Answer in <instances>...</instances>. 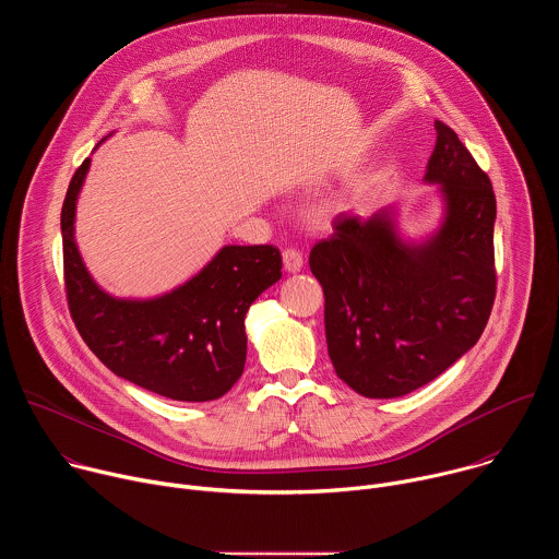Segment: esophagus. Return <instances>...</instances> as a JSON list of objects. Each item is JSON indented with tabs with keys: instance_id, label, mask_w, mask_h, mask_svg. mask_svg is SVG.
Instances as JSON below:
<instances>
[{
	"instance_id": "esophagus-1",
	"label": "esophagus",
	"mask_w": 559,
	"mask_h": 559,
	"mask_svg": "<svg viewBox=\"0 0 559 559\" xmlns=\"http://www.w3.org/2000/svg\"><path fill=\"white\" fill-rule=\"evenodd\" d=\"M302 252H298V250H294V248H287V250H283V265H285V270L287 272H300L302 270Z\"/></svg>"
}]
</instances>
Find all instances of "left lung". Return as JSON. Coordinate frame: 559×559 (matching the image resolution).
Wrapping results in <instances>:
<instances>
[{
    "label": "left lung",
    "instance_id": "obj_1",
    "mask_svg": "<svg viewBox=\"0 0 559 559\" xmlns=\"http://www.w3.org/2000/svg\"><path fill=\"white\" fill-rule=\"evenodd\" d=\"M425 179L440 183L444 223L423 246L395 234L391 210L338 214L309 270L323 285L328 352L365 397L405 395L483 336L496 300V194L457 134L436 119Z\"/></svg>",
    "mask_w": 559,
    "mask_h": 559
}]
</instances>
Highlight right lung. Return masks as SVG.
Segmentation results:
<instances>
[{
    "label": "right lung",
    "mask_w": 559,
    "mask_h": 559,
    "mask_svg": "<svg viewBox=\"0 0 559 559\" xmlns=\"http://www.w3.org/2000/svg\"><path fill=\"white\" fill-rule=\"evenodd\" d=\"M91 158L70 179L61 207L63 283L76 332L119 378L170 401L207 403L241 378L246 313L281 278L274 246H227L192 281L152 300H119L91 278L74 246V203Z\"/></svg>",
    "instance_id": "obj_1"
}]
</instances>
